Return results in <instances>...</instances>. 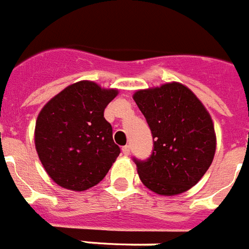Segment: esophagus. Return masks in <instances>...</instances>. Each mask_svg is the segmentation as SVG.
I'll return each mask as SVG.
<instances>
[{
  "instance_id": "obj_1",
  "label": "esophagus",
  "mask_w": 249,
  "mask_h": 249,
  "mask_svg": "<svg viewBox=\"0 0 249 249\" xmlns=\"http://www.w3.org/2000/svg\"><path fill=\"white\" fill-rule=\"evenodd\" d=\"M122 150H123V154L126 155V157H127V155L130 154V145H125V146H123Z\"/></svg>"
}]
</instances>
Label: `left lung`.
I'll use <instances>...</instances> for the list:
<instances>
[{
    "label": "left lung",
    "instance_id": "obj_1",
    "mask_svg": "<svg viewBox=\"0 0 249 249\" xmlns=\"http://www.w3.org/2000/svg\"><path fill=\"white\" fill-rule=\"evenodd\" d=\"M133 99L153 135V153L138 160L142 184L160 196L184 193L202 179L215 153L214 125L192 90L180 83L138 90Z\"/></svg>",
    "mask_w": 249,
    "mask_h": 249
}]
</instances>
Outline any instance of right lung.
<instances>
[{"mask_svg":"<svg viewBox=\"0 0 249 249\" xmlns=\"http://www.w3.org/2000/svg\"><path fill=\"white\" fill-rule=\"evenodd\" d=\"M116 95V89L84 80L65 88L42 107L35 126V145L56 184L83 192L107 176L120 154L111 125L104 118Z\"/></svg>","mask_w":249,"mask_h":249,"instance_id":"1","label":"right lung"}]
</instances>
